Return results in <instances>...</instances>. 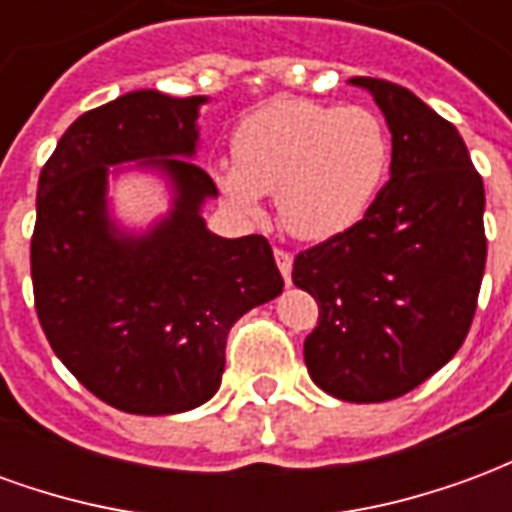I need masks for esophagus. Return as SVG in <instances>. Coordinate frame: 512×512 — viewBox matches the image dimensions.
Listing matches in <instances>:
<instances>
[{
    "instance_id": "obj_1",
    "label": "esophagus",
    "mask_w": 512,
    "mask_h": 512,
    "mask_svg": "<svg viewBox=\"0 0 512 512\" xmlns=\"http://www.w3.org/2000/svg\"><path fill=\"white\" fill-rule=\"evenodd\" d=\"M274 257H277V266L282 271V279L290 285V271H293V255L285 252V249H274Z\"/></svg>"
}]
</instances>
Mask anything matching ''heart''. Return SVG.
Segmentation results:
<instances>
[{"label":"heart","mask_w":512,"mask_h":512,"mask_svg":"<svg viewBox=\"0 0 512 512\" xmlns=\"http://www.w3.org/2000/svg\"><path fill=\"white\" fill-rule=\"evenodd\" d=\"M389 150L384 120L367 106L279 98L241 120L235 164H216L213 178L246 213L277 194L285 230L321 241L365 216L384 186Z\"/></svg>","instance_id":"b5f03b06"}]
</instances>
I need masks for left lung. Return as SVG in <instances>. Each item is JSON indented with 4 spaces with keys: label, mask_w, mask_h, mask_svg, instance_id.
<instances>
[{
    "label": "left lung",
    "mask_w": 512,
    "mask_h": 512,
    "mask_svg": "<svg viewBox=\"0 0 512 512\" xmlns=\"http://www.w3.org/2000/svg\"><path fill=\"white\" fill-rule=\"evenodd\" d=\"M392 134V167L367 213L299 252L293 285L318 301L304 362L348 403L406 395L450 362L485 271V191L458 128L400 84L356 76Z\"/></svg>",
    "instance_id": "obj_1"
}]
</instances>
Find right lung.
<instances>
[{
	"instance_id": "add662e5",
	"label": "right lung",
	"mask_w": 512,
	"mask_h": 512,
	"mask_svg": "<svg viewBox=\"0 0 512 512\" xmlns=\"http://www.w3.org/2000/svg\"><path fill=\"white\" fill-rule=\"evenodd\" d=\"M208 98L136 90L84 112L38 180L32 290L46 340L95 397L128 414H180L216 395L233 323L282 293L263 235L219 238L202 202L211 175L189 161ZM161 168L176 197L145 236L108 219V167Z\"/></svg>"
}]
</instances>
